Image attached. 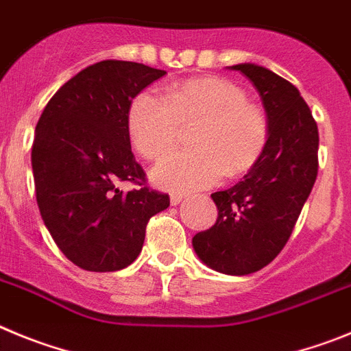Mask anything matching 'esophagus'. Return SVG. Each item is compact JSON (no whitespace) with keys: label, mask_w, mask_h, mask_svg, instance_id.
<instances>
[{"label":"esophagus","mask_w":351,"mask_h":351,"mask_svg":"<svg viewBox=\"0 0 351 351\" xmlns=\"http://www.w3.org/2000/svg\"><path fill=\"white\" fill-rule=\"evenodd\" d=\"M185 197H187L185 194H178V192H173V194H171V204H173V206H178V204L182 203Z\"/></svg>","instance_id":"esophagus-1"}]
</instances>
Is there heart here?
Wrapping results in <instances>:
<instances>
[{"label":"heart","instance_id":"b5f03b06","mask_svg":"<svg viewBox=\"0 0 351 351\" xmlns=\"http://www.w3.org/2000/svg\"><path fill=\"white\" fill-rule=\"evenodd\" d=\"M194 150L171 157L154 171L171 191L210 187L223 175L238 176L261 159L269 140V119L241 87L219 77L175 84L166 94L143 90L131 101L128 129L148 160H162L178 147L182 128L194 125Z\"/></svg>","mask_w":351,"mask_h":351}]
</instances>
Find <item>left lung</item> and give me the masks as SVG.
<instances>
[{"instance_id":"left-lung-1","label":"left lung","mask_w":351,"mask_h":351,"mask_svg":"<svg viewBox=\"0 0 351 351\" xmlns=\"http://www.w3.org/2000/svg\"><path fill=\"white\" fill-rule=\"evenodd\" d=\"M257 87L269 119L261 159L234 187L211 194L215 226L192 238L195 254L223 274H250L283 250L318 175V128L289 80L257 64H236Z\"/></svg>"}]
</instances>
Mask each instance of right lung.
I'll use <instances>...</instances> for the list:
<instances>
[{
  "label": "right lung",
  "instance_id": "obj_1",
  "mask_svg": "<svg viewBox=\"0 0 351 351\" xmlns=\"http://www.w3.org/2000/svg\"><path fill=\"white\" fill-rule=\"evenodd\" d=\"M164 69L101 61L50 97L31 150L42 219L59 250L85 271L108 273L140 255L148 220L169 195L147 185L131 152L128 110ZM135 185L129 191L118 183Z\"/></svg>",
  "mask_w": 351,
  "mask_h": 351
}]
</instances>
